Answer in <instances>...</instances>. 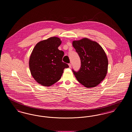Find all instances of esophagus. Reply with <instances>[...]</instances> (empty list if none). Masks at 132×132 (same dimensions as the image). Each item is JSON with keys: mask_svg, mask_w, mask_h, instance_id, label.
<instances>
[{"mask_svg": "<svg viewBox=\"0 0 132 132\" xmlns=\"http://www.w3.org/2000/svg\"><path fill=\"white\" fill-rule=\"evenodd\" d=\"M68 65H69V68H71V67H72V65H71V64H69Z\"/></svg>", "mask_w": 132, "mask_h": 132, "instance_id": "obj_1", "label": "esophagus"}]
</instances>
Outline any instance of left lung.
Returning a JSON list of instances; mask_svg holds the SVG:
<instances>
[{"instance_id": "1", "label": "left lung", "mask_w": 132, "mask_h": 132, "mask_svg": "<svg viewBox=\"0 0 132 132\" xmlns=\"http://www.w3.org/2000/svg\"><path fill=\"white\" fill-rule=\"evenodd\" d=\"M81 62L79 71L73 70L78 81L87 88L95 87L106 76L108 61L106 54L97 42L85 38L72 42Z\"/></svg>"}]
</instances>
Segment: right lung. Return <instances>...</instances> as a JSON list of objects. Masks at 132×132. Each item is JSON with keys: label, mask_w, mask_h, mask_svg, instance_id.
Segmentation results:
<instances>
[{"label": "right lung", "mask_w": 132, "mask_h": 132, "mask_svg": "<svg viewBox=\"0 0 132 132\" xmlns=\"http://www.w3.org/2000/svg\"><path fill=\"white\" fill-rule=\"evenodd\" d=\"M62 43L53 37L38 42L34 48L29 59L31 75L39 84L50 87L58 82L67 64L62 62L64 53L58 47Z\"/></svg>", "instance_id": "right-lung-1"}]
</instances>
